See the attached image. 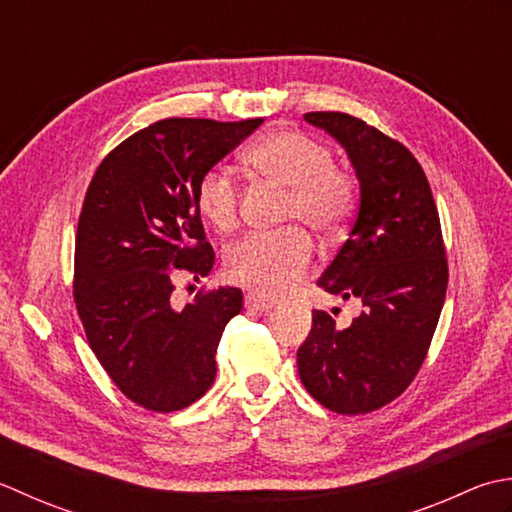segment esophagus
Wrapping results in <instances>:
<instances>
[{"label": "esophagus", "instance_id": "1", "mask_svg": "<svg viewBox=\"0 0 512 512\" xmlns=\"http://www.w3.org/2000/svg\"><path fill=\"white\" fill-rule=\"evenodd\" d=\"M274 305H276L274 298L260 294V291H247V296H245V307H247V309L267 311V309H271Z\"/></svg>", "mask_w": 512, "mask_h": 512}]
</instances>
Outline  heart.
I'll list each match as a JSON object with an SVG mask.
<instances>
[{
  "mask_svg": "<svg viewBox=\"0 0 512 512\" xmlns=\"http://www.w3.org/2000/svg\"><path fill=\"white\" fill-rule=\"evenodd\" d=\"M243 161L256 176L287 187L285 221L307 223L320 236H333L356 207V176L331 163L325 143L298 130H276L254 143ZM196 207L218 232H227L238 218V190L232 176L212 168L196 185ZM314 258V243L302 227L271 234H247L229 247L227 278L267 296L296 289Z\"/></svg>",
  "mask_w": 512,
  "mask_h": 512,
  "instance_id": "b5f03b06",
  "label": "heart"
}]
</instances>
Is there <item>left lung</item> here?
Returning <instances> with one entry per match:
<instances>
[{"instance_id": "8db88e82", "label": "left lung", "mask_w": 512, "mask_h": 512, "mask_svg": "<svg viewBox=\"0 0 512 512\" xmlns=\"http://www.w3.org/2000/svg\"><path fill=\"white\" fill-rule=\"evenodd\" d=\"M305 121L347 150L360 181L356 221L318 287L360 298L364 311L340 329L314 309L300 382L333 413H371L406 391L431 347L448 285L440 214L400 141L344 112H307Z\"/></svg>"}]
</instances>
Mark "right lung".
I'll return each instance as SVG.
<instances>
[{"label": "right lung", "instance_id": "add662e5", "mask_svg": "<svg viewBox=\"0 0 512 512\" xmlns=\"http://www.w3.org/2000/svg\"><path fill=\"white\" fill-rule=\"evenodd\" d=\"M263 119H161L101 161L75 241V305L117 389L148 411H181L212 387L216 347L243 291H198L183 309L174 278L214 267L196 207L198 179Z\"/></svg>", "mask_w": 512, "mask_h": 512}]
</instances>
